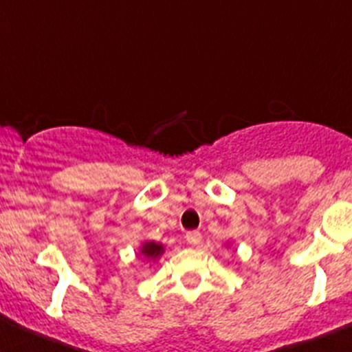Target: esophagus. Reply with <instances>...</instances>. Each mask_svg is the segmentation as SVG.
<instances>
[{
    "label": "esophagus",
    "instance_id": "1",
    "mask_svg": "<svg viewBox=\"0 0 352 352\" xmlns=\"http://www.w3.org/2000/svg\"><path fill=\"white\" fill-rule=\"evenodd\" d=\"M186 240H187V243L190 245V247H194V245H199V243H201V233H199L197 230H194V232H187L186 233Z\"/></svg>",
    "mask_w": 352,
    "mask_h": 352
}]
</instances>
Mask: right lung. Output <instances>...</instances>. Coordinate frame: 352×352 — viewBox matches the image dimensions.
Masks as SVG:
<instances>
[{
	"mask_svg": "<svg viewBox=\"0 0 352 352\" xmlns=\"http://www.w3.org/2000/svg\"><path fill=\"white\" fill-rule=\"evenodd\" d=\"M141 255H143L144 258H148V261H156V258L160 257V255L165 252V248H163L162 243H156V242H144L141 245Z\"/></svg>",
	"mask_w": 352,
	"mask_h": 352,
	"instance_id": "add662e5",
	"label": "right lung"
}]
</instances>
